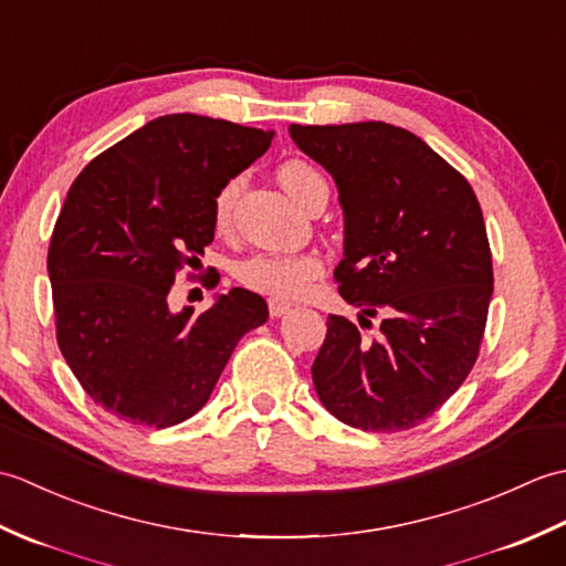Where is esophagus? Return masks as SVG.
I'll list each match as a JSON object with an SVG mask.
<instances>
[{
  "label": "esophagus",
  "instance_id": "obj_1",
  "mask_svg": "<svg viewBox=\"0 0 566 566\" xmlns=\"http://www.w3.org/2000/svg\"><path fill=\"white\" fill-rule=\"evenodd\" d=\"M270 316L272 318H280V316H284L286 311L292 308V304L290 302H282V298H270Z\"/></svg>",
  "mask_w": 566,
  "mask_h": 566
}]
</instances>
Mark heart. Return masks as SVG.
Returning <instances> with one entry per match:
<instances>
[{"label":"heart","instance_id":"1","mask_svg":"<svg viewBox=\"0 0 566 566\" xmlns=\"http://www.w3.org/2000/svg\"><path fill=\"white\" fill-rule=\"evenodd\" d=\"M282 187L290 191V197L306 207L308 199L318 191H328L326 177L306 160H284L276 167ZM245 179L235 175L216 189L211 201V221L216 231H228L233 223L235 201L243 191ZM321 274V260L308 252H258L250 255L235 268L238 282L258 294H268L272 298H294L308 290V284Z\"/></svg>","mask_w":566,"mask_h":566}]
</instances>
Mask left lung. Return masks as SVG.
Masks as SVG:
<instances>
[{
	"label": "left lung",
	"instance_id": "left-lung-1",
	"mask_svg": "<svg viewBox=\"0 0 566 566\" xmlns=\"http://www.w3.org/2000/svg\"><path fill=\"white\" fill-rule=\"evenodd\" d=\"M290 134L333 175L345 211L338 292L353 321L328 316L311 367L343 423L411 430L462 387L482 347L494 268L482 207L467 179L411 130L384 124L298 126Z\"/></svg>",
	"mask_w": 566,
	"mask_h": 566
}]
</instances>
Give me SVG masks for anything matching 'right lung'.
<instances>
[{
  "label": "right lung",
  "mask_w": 566,
  "mask_h": 566,
  "mask_svg": "<svg viewBox=\"0 0 566 566\" xmlns=\"http://www.w3.org/2000/svg\"><path fill=\"white\" fill-rule=\"evenodd\" d=\"M270 143L272 130L170 114L106 148L72 182L48 248L55 338L106 413L150 428L182 423L209 401L238 340L268 321L264 298L248 290L199 316L172 314L167 294L213 240L216 189Z\"/></svg>",
  "instance_id": "add662e5"
}]
</instances>
